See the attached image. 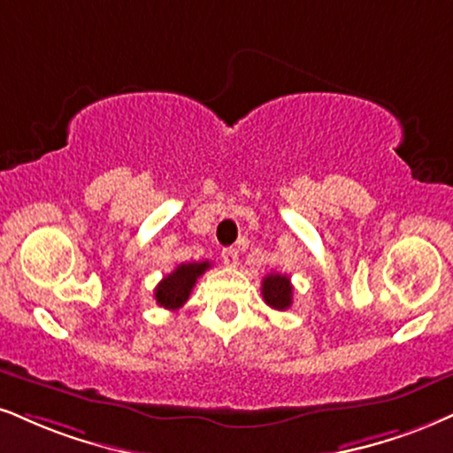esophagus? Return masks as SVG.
<instances>
[{"label": "esophagus", "instance_id": "34e87169", "mask_svg": "<svg viewBox=\"0 0 453 453\" xmlns=\"http://www.w3.org/2000/svg\"><path fill=\"white\" fill-rule=\"evenodd\" d=\"M239 260V252L235 248H225L222 250V262H225L226 266H235Z\"/></svg>", "mask_w": 453, "mask_h": 453}]
</instances>
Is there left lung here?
<instances>
[{
	"label": "left lung",
	"mask_w": 453,
	"mask_h": 453,
	"mask_svg": "<svg viewBox=\"0 0 453 453\" xmlns=\"http://www.w3.org/2000/svg\"><path fill=\"white\" fill-rule=\"evenodd\" d=\"M292 283H289L288 275L281 273H271L262 279V298L265 303L275 311H286L292 306Z\"/></svg>",
	"instance_id": "left-lung-1"
}]
</instances>
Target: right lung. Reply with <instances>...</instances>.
<instances>
[{
  "mask_svg": "<svg viewBox=\"0 0 453 453\" xmlns=\"http://www.w3.org/2000/svg\"><path fill=\"white\" fill-rule=\"evenodd\" d=\"M210 262H182L178 265L170 275H165L155 288V300L159 306H164L167 311H178L187 303L191 289L197 283V279L210 269Z\"/></svg>",
  "mask_w": 453,
  "mask_h": 453,
  "instance_id": "add662e5",
  "label": "right lung"
}]
</instances>
